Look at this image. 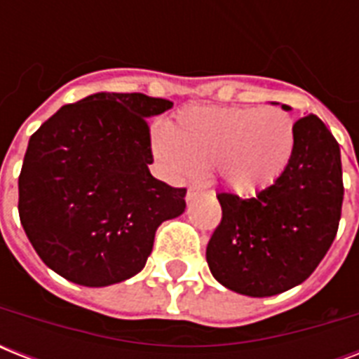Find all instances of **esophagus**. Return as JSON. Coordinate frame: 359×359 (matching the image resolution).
Wrapping results in <instances>:
<instances>
[{
  "label": "esophagus",
  "instance_id": "obj_1",
  "mask_svg": "<svg viewBox=\"0 0 359 359\" xmlns=\"http://www.w3.org/2000/svg\"><path fill=\"white\" fill-rule=\"evenodd\" d=\"M197 196H199V188H190V190H188V194H186V201L190 203L191 199H196Z\"/></svg>",
  "mask_w": 359,
  "mask_h": 359
}]
</instances>
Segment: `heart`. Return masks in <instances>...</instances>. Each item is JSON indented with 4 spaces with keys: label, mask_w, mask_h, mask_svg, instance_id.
<instances>
[{
    "label": "heart",
    "mask_w": 359,
    "mask_h": 359,
    "mask_svg": "<svg viewBox=\"0 0 359 359\" xmlns=\"http://www.w3.org/2000/svg\"><path fill=\"white\" fill-rule=\"evenodd\" d=\"M151 149L169 179H196L212 168L224 188L253 196L276 184L292 162L296 124L279 108L190 106L171 128L152 126Z\"/></svg>",
    "instance_id": "obj_1"
}]
</instances>
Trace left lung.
Listing matches in <instances>:
<instances>
[{
  "instance_id": "obj_1",
  "label": "left lung",
  "mask_w": 359,
  "mask_h": 359,
  "mask_svg": "<svg viewBox=\"0 0 359 359\" xmlns=\"http://www.w3.org/2000/svg\"><path fill=\"white\" fill-rule=\"evenodd\" d=\"M294 124V156L276 184L250 199L218 194L222 222L207 262L238 294L264 298L304 283L337 235L345 194L339 143L317 115Z\"/></svg>"
}]
</instances>
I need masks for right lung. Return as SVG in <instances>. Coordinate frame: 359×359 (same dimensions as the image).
Instances as JSON below:
<instances>
[{
    "label": "right lung",
    "mask_w": 359,
    "mask_h": 359,
    "mask_svg": "<svg viewBox=\"0 0 359 359\" xmlns=\"http://www.w3.org/2000/svg\"><path fill=\"white\" fill-rule=\"evenodd\" d=\"M173 108L141 93L67 104L29 137L20 222L48 268L83 287L143 270L156 229L184 212L186 188L154 179L147 119Z\"/></svg>",
    "instance_id": "add662e5"
}]
</instances>
